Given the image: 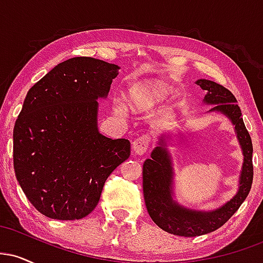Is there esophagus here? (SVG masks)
Here are the masks:
<instances>
[{
  "mask_svg": "<svg viewBox=\"0 0 263 263\" xmlns=\"http://www.w3.org/2000/svg\"><path fill=\"white\" fill-rule=\"evenodd\" d=\"M149 141H151L149 137L147 135H142L140 137H137L136 140H134V142H132V149H134L136 155L138 156L144 155L149 146Z\"/></svg>",
  "mask_w": 263,
  "mask_h": 263,
  "instance_id": "obj_1",
  "label": "esophagus"
}]
</instances>
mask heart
<instances>
[{
	"label": "heart",
	"mask_w": 263,
	"mask_h": 263,
	"mask_svg": "<svg viewBox=\"0 0 263 263\" xmlns=\"http://www.w3.org/2000/svg\"><path fill=\"white\" fill-rule=\"evenodd\" d=\"M165 90L161 85L152 83H136L132 84L126 91V104L134 112L146 110L161 99L164 98ZM116 112H123L125 107L121 104L115 105Z\"/></svg>",
	"instance_id": "heart-1"
}]
</instances>
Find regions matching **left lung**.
<instances>
[{
	"label": "left lung",
	"mask_w": 263,
	"mask_h": 263,
	"mask_svg": "<svg viewBox=\"0 0 263 263\" xmlns=\"http://www.w3.org/2000/svg\"><path fill=\"white\" fill-rule=\"evenodd\" d=\"M205 91L203 102L211 105L208 112H216L230 120L242 151L243 162L238 177L236 194L221 206L213 210H197L179 204L174 198L173 158L168 146L172 135L161 134L158 144L143 163V197L151 219L162 230L178 236H200L222 226L243 203L252 185V142L243 123L241 110L232 93L215 81H195Z\"/></svg>",
	"instance_id": "left-lung-1"
}]
</instances>
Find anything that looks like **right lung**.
<instances>
[{
  "label": "right lung",
  "instance_id": "add662e5",
  "mask_svg": "<svg viewBox=\"0 0 263 263\" xmlns=\"http://www.w3.org/2000/svg\"><path fill=\"white\" fill-rule=\"evenodd\" d=\"M120 66L78 57L35 83L13 128V167L27 199L50 219L78 220L95 209L107 177L129 157L126 138L98 127Z\"/></svg>",
  "mask_w": 263,
  "mask_h": 263
}]
</instances>
